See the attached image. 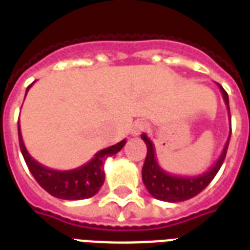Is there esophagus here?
Segmentation results:
<instances>
[{
    "label": "esophagus",
    "instance_id": "1",
    "mask_svg": "<svg viewBox=\"0 0 250 250\" xmlns=\"http://www.w3.org/2000/svg\"><path fill=\"white\" fill-rule=\"evenodd\" d=\"M149 125L146 122L144 121H139V122H135V125H132V128H131V133H132L133 136H139L143 131L148 128Z\"/></svg>",
    "mask_w": 250,
    "mask_h": 250
}]
</instances>
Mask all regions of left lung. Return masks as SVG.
<instances>
[{"label":"left lung","mask_w":250,"mask_h":250,"mask_svg":"<svg viewBox=\"0 0 250 250\" xmlns=\"http://www.w3.org/2000/svg\"><path fill=\"white\" fill-rule=\"evenodd\" d=\"M219 88H221L222 96H223L225 104L227 106V110H229V94L221 85H219ZM229 122H231V118H229ZM229 137H231V129H229V136L226 141L225 148L222 150L221 156L209 170L205 171L204 174L197 175V176H178V175L168 174L158 165L154 145L150 141V139L145 133H143L141 139L146 144L148 152H146V158H145L141 174H143V182H144L149 193L157 200L166 202H182L197 196L200 192H202L206 187L209 186V183L213 180L214 176L217 175V172L221 168L226 158L227 149H229Z\"/></svg>","instance_id":"8db88e82"}]
</instances>
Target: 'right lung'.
Here are the masks:
<instances>
[{"label":"right lung","instance_id":"1","mask_svg":"<svg viewBox=\"0 0 250 250\" xmlns=\"http://www.w3.org/2000/svg\"><path fill=\"white\" fill-rule=\"evenodd\" d=\"M31 85L27 88L25 94ZM18 133H19V146L21 154L24 157L25 164L28 166L31 174L33 175V178L36 179V182L49 194L62 200H83L97 193L105 182V171H104L105 161L109 157L117 154L125 144V140H122L118 144L107 146L96 153L93 158L83 166L72 170L60 171L42 166L29 156L21 139L19 123H18Z\"/></svg>","mask_w":250,"mask_h":250}]
</instances>
